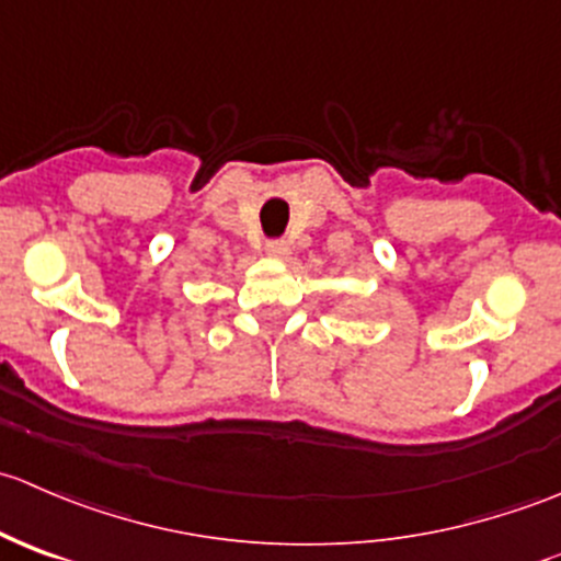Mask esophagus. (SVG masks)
Segmentation results:
<instances>
[{"instance_id": "obj_1", "label": "esophagus", "mask_w": 561, "mask_h": 561, "mask_svg": "<svg viewBox=\"0 0 561 561\" xmlns=\"http://www.w3.org/2000/svg\"><path fill=\"white\" fill-rule=\"evenodd\" d=\"M265 252H268L271 257H287V254H290V244H287L285 239H271L265 241Z\"/></svg>"}]
</instances>
